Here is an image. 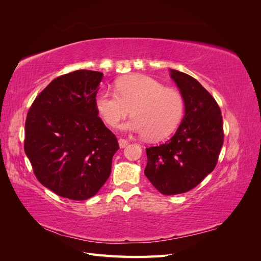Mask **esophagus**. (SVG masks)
<instances>
[{
    "label": "esophagus",
    "mask_w": 261,
    "mask_h": 261,
    "mask_svg": "<svg viewBox=\"0 0 261 261\" xmlns=\"http://www.w3.org/2000/svg\"><path fill=\"white\" fill-rule=\"evenodd\" d=\"M127 145H128L127 140L123 138H118V146H120V148H125Z\"/></svg>",
    "instance_id": "34e87169"
}]
</instances>
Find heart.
<instances>
[{
	"label": "heart",
	"mask_w": 261,
	"mask_h": 261,
	"mask_svg": "<svg viewBox=\"0 0 261 261\" xmlns=\"http://www.w3.org/2000/svg\"><path fill=\"white\" fill-rule=\"evenodd\" d=\"M116 91H98L94 103L99 114L110 126H116L130 113L133 117L121 126L160 140L176 129L184 115V99L173 88L147 75H130L116 84Z\"/></svg>",
	"instance_id": "b5f03b06"
}]
</instances>
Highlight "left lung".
Wrapping results in <instances>:
<instances>
[{
  "instance_id": "left-lung-1",
  "label": "left lung",
  "mask_w": 261,
  "mask_h": 261,
  "mask_svg": "<svg viewBox=\"0 0 261 261\" xmlns=\"http://www.w3.org/2000/svg\"><path fill=\"white\" fill-rule=\"evenodd\" d=\"M184 99L185 114L174 136L146 149L145 175L163 195L191 191L216 168L223 145L222 115L198 81L170 68Z\"/></svg>"
}]
</instances>
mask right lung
Listing matches in <instances>:
<instances>
[{
  "instance_id": "1",
  "label": "right lung",
  "mask_w": 261,
  "mask_h": 261,
  "mask_svg": "<svg viewBox=\"0 0 261 261\" xmlns=\"http://www.w3.org/2000/svg\"><path fill=\"white\" fill-rule=\"evenodd\" d=\"M102 78L87 69L55 78L27 114L26 155L38 180L64 198H91L111 174L118 143L94 103Z\"/></svg>"
}]
</instances>
